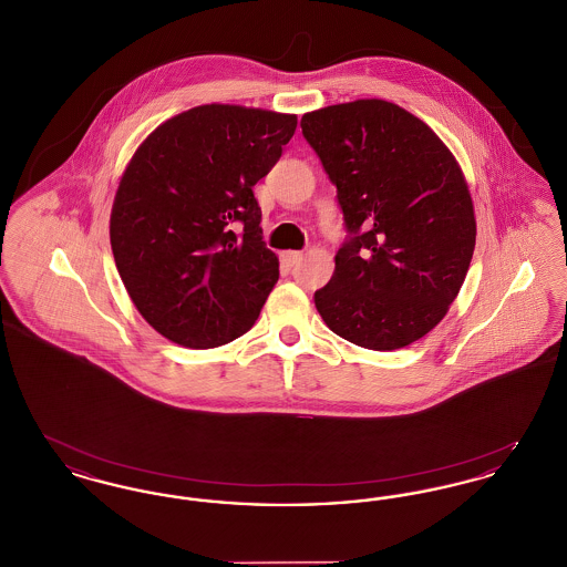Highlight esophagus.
Returning a JSON list of instances; mask_svg holds the SVG:
<instances>
[{
	"label": "esophagus",
	"mask_w": 567,
	"mask_h": 567,
	"mask_svg": "<svg viewBox=\"0 0 567 567\" xmlns=\"http://www.w3.org/2000/svg\"><path fill=\"white\" fill-rule=\"evenodd\" d=\"M301 252L299 250H285L282 252V261H285V266H289V268H293V266H297L299 261H301Z\"/></svg>",
	"instance_id": "1"
}]
</instances>
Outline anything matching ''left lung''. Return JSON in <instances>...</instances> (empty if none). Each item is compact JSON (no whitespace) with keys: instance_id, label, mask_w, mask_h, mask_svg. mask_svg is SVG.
Wrapping results in <instances>:
<instances>
[{"instance_id":"left-lung-1","label":"left lung","mask_w":567,"mask_h":567,"mask_svg":"<svg viewBox=\"0 0 567 567\" xmlns=\"http://www.w3.org/2000/svg\"><path fill=\"white\" fill-rule=\"evenodd\" d=\"M299 125L351 231L317 310L357 347L404 349L446 317L474 255L461 165L430 125L384 100L306 112Z\"/></svg>"}]
</instances>
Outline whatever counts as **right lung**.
Instances as JSON below:
<instances>
[{
    "instance_id": "obj_1",
    "label": "right lung",
    "mask_w": 567,
    "mask_h": 567,
    "mask_svg": "<svg viewBox=\"0 0 567 567\" xmlns=\"http://www.w3.org/2000/svg\"><path fill=\"white\" fill-rule=\"evenodd\" d=\"M296 114L204 104L162 123L127 163L110 213L116 270L144 321L187 349L246 333L278 280L252 187Z\"/></svg>"
}]
</instances>
